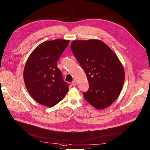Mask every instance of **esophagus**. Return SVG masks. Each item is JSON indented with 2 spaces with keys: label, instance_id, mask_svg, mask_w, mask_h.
<instances>
[{
  "label": "esophagus",
  "instance_id": "1",
  "mask_svg": "<svg viewBox=\"0 0 150 150\" xmlns=\"http://www.w3.org/2000/svg\"><path fill=\"white\" fill-rule=\"evenodd\" d=\"M76 81L74 80V81H72V83H71V85H72L73 86H76Z\"/></svg>",
  "mask_w": 150,
  "mask_h": 150
}]
</instances>
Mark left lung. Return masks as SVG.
Here are the masks:
<instances>
[{"mask_svg": "<svg viewBox=\"0 0 150 150\" xmlns=\"http://www.w3.org/2000/svg\"><path fill=\"white\" fill-rule=\"evenodd\" d=\"M71 50L89 82L88 91L83 93L84 99L96 109L112 105L125 82V70L118 56L105 43L94 39L74 40Z\"/></svg>", "mask_w": 150, "mask_h": 150, "instance_id": "left-lung-1", "label": "left lung"}]
</instances>
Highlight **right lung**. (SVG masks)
Masks as SVG:
<instances>
[{
    "instance_id": "right-lung-1",
    "label": "right lung",
    "mask_w": 150,
    "mask_h": 150,
    "mask_svg": "<svg viewBox=\"0 0 150 150\" xmlns=\"http://www.w3.org/2000/svg\"><path fill=\"white\" fill-rule=\"evenodd\" d=\"M70 40L56 39L40 44L25 63L23 77L29 93L37 102L52 107L63 99L69 84L63 80L57 62Z\"/></svg>"
}]
</instances>
